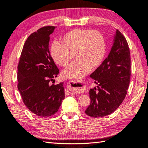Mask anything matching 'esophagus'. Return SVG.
Here are the masks:
<instances>
[{
  "mask_svg": "<svg viewBox=\"0 0 148 148\" xmlns=\"http://www.w3.org/2000/svg\"><path fill=\"white\" fill-rule=\"evenodd\" d=\"M67 88H68V90L69 91V93L71 94H75L77 92V89L78 87H77V85L74 82H71L67 84L66 85Z\"/></svg>",
  "mask_w": 148,
  "mask_h": 148,
  "instance_id": "34e87169",
  "label": "esophagus"
}]
</instances>
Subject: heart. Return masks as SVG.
<instances>
[{
	"label": "heart",
	"mask_w": 148,
	"mask_h": 148,
	"mask_svg": "<svg viewBox=\"0 0 148 148\" xmlns=\"http://www.w3.org/2000/svg\"><path fill=\"white\" fill-rule=\"evenodd\" d=\"M60 42H54L50 47V56L56 64L67 67L74 55L76 61L62 72L64 79H81L90 69L96 70L101 66L106 54L104 36L96 30L74 29L65 33Z\"/></svg>",
	"instance_id": "b5f03b06"
}]
</instances>
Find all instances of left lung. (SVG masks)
<instances>
[{"label":"left lung","mask_w":148,"mask_h":148,"mask_svg":"<svg viewBox=\"0 0 148 148\" xmlns=\"http://www.w3.org/2000/svg\"><path fill=\"white\" fill-rule=\"evenodd\" d=\"M90 77L95 80L97 88L89 90L91 103L85 112L92 117L108 116L123 101L131 77L129 45L117 29L108 56Z\"/></svg>","instance_id":"obj_1"}]
</instances>
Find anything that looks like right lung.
Segmentation results:
<instances>
[{"mask_svg": "<svg viewBox=\"0 0 148 148\" xmlns=\"http://www.w3.org/2000/svg\"><path fill=\"white\" fill-rule=\"evenodd\" d=\"M56 27H42L27 39L17 66V88L30 111L49 117L58 111L64 99L63 83L50 85L59 69L50 56L49 35Z\"/></svg>", "mask_w": 148, "mask_h": 148, "instance_id": "1", "label": "right lung"}]
</instances>
